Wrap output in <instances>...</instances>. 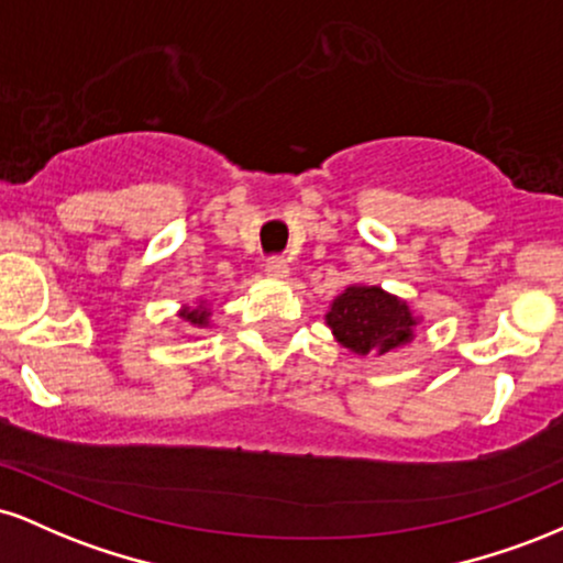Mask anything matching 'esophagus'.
I'll return each mask as SVG.
<instances>
[{"label":"esophagus","mask_w":563,"mask_h":563,"mask_svg":"<svg viewBox=\"0 0 563 563\" xmlns=\"http://www.w3.org/2000/svg\"><path fill=\"white\" fill-rule=\"evenodd\" d=\"M264 273L273 280H286L288 277V262L283 256H269L267 264H264Z\"/></svg>","instance_id":"esophagus-1"}]
</instances>
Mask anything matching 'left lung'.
I'll use <instances>...</instances> for the list:
<instances>
[{
	"label": "left lung",
	"mask_w": 563,
	"mask_h": 563,
	"mask_svg": "<svg viewBox=\"0 0 563 563\" xmlns=\"http://www.w3.org/2000/svg\"><path fill=\"white\" fill-rule=\"evenodd\" d=\"M325 322L341 346L365 357L410 344L421 318L380 286H349L333 299Z\"/></svg>",
	"instance_id": "obj_1"
}]
</instances>
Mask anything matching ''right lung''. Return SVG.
Here are the masks:
<instances>
[{"mask_svg":"<svg viewBox=\"0 0 563 563\" xmlns=\"http://www.w3.org/2000/svg\"><path fill=\"white\" fill-rule=\"evenodd\" d=\"M179 318H183L185 322H190V325H196V328H206V325H209L211 309L203 307V301H200V307L179 309Z\"/></svg>","mask_w":563,"mask_h":563,"instance_id":"add662e5","label":"right lung"}]
</instances>
